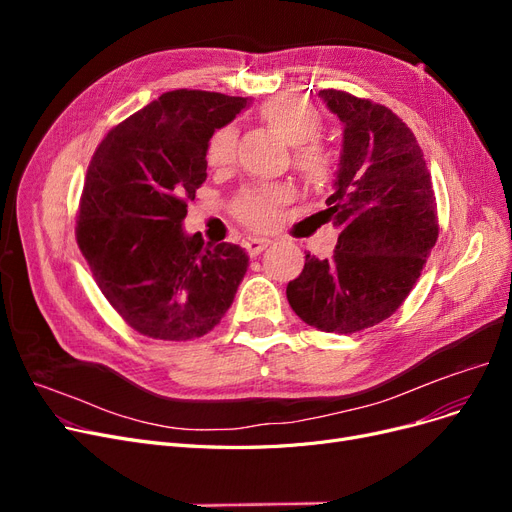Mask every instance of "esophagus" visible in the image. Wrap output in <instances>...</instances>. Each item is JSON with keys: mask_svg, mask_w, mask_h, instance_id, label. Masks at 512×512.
Returning <instances> with one entry per match:
<instances>
[{"mask_svg": "<svg viewBox=\"0 0 512 512\" xmlns=\"http://www.w3.org/2000/svg\"><path fill=\"white\" fill-rule=\"evenodd\" d=\"M242 245H245V249L249 251V255H259V253H263V249H267L272 245V238H265V236H249L245 242H242Z\"/></svg>", "mask_w": 512, "mask_h": 512, "instance_id": "obj_1", "label": "esophagus"}]
</instances>
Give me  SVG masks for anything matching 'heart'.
I'll use <instances>...</instances> for the list:
<instances>
[{
	"instance_id": "b5f03b06",
	"label": "heart",
	"mask_w": 512,
	"mask_h": 512,
	"mask_svg": "<svg viewBox=\"0 0 512 512\" xmlns=\"http://www.w3.org/2000/svg\"><path fill=\"white\" fill-rule=\"evenodd\" d=\"M261 118L280 137L297 147L294 161L297 168L311 184H324L332 178L336 170L334 155L321 145L313 143L324 122L319 112L305 99L282 95L267 101L261 107ZM236 157V132L232 126H224L215 130L207 145V161L211 168H226ZM286 201V193L280 188H255V191L242 193L236 199V215L242 224L249 228H270L276 224L280 205Z\"/></svg>"
}]
</instances>
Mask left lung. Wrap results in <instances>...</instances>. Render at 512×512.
I'll return each mask as SVG.
<instances>
[{
    "label": "left lung",
    "instance_id": "obj_1",
    "mask_svg": "<svg viewBox=\"0 0 512 512\" xmlns=\"http://www.w3.org/2000/svg\"><path fill=\"white\" fill-rule=\"evenodd\" d=\"M342 122V151L326 222L340 228L334 257L305 255L286 297L305 324L353 334L380 324L409 297L438 240L432 176L411 128L351 93L319 91Z\"/></svg>",
    "mask_w": 512,
    "mask_h": 512
}]
</instances>
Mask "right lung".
Returning <instances> with one entry per match:
<instances>
[{
    "instance_id": "1",
    "label": "right lung",
    "mask_w": 512,
    "mask_h": 512,
    "mask_svg": "<svg viewBox=\"0 0 512 512\" xmlns=\"http://www.w3.org/2000/svg\"><path fill=\"white\" fill-rule=\"evenodd\" d=\"M247 97L170 91L107 132L80 197L76 242L105 299L137 332L201 338L220 324L247 274L232 242L186 234V201L207 178L211 134Z\"/></svg>"
}]
</instances>
